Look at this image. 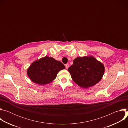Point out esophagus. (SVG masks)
I'll use <instances>...</instances> for the list:
<instances>
[{"instance_id":"1","label":"esophagus","mask_w":128,"mask_h":128,"mask_svg":"<svg viewBox=\"0 0 128 128\" xmlns=\"http://www.w3.org/2000/svg\"><path fill=\"white\" fill-rule=\"evenodd\" d=\"M65 67H66V69H68L69 67V64H65Z\"/></svg>"}]
</instances>
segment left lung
<instances>
[{"label": "left lung", "mask_w": 128, "mask_h": 128, "mask_svg": "<svg viewBox=\"0 0 128 128\" xmlns=\"http://www.w3.org/2000/svg\"><path fill=\"white\" fill-rule=\"evenodd\" d=\"M68 71L71 78L78 86L88 88L98 84L104 74V64L93 56L78 57Z\"/></svg>", "instance_id": "8db88e82"}]
</instances>
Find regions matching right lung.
<instances>
[{
    "mask_svg": "<svg viewBox=\"0 0 128 128\" xmlns=\"http://www.w3.org/2000/svg\"><path fill=\"white\" fill-rule=\"evenodd\" d=\"M65 68L60 61L46 56L32 62L27 70V74L32 82L45 85L52 82L58 72Z\"/></svg>",
    "mask_w": 128,
    "mask_h": 128,
    "instance_id": "1",
    "label": "right lung"
}]
</instances>
